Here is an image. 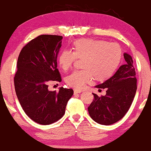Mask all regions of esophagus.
<instances>
[{"mask_svg": "<svg viewBox=\"0 0 151 151\" xmlns=\"http://www.w3.org/2000/svg\"><path fill=\"white\" fill-rule=\"evenodd\" d=\"M74 93H79L82 92V90H80V89H74Z\"/></svg>", "mask_w": 151, "mask_h": 151, "instance_id": "esophagus-1", "label": "esophagus"}]
</instances>
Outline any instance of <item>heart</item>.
Here are the masks:
<instances>
[{
	"label": "heart",
	"mask_w": 151,
	"mask_h": 151,
	"mask_svg": "<svg viewBox=\"0 0 151 151\" xmlns=\"http://www.w3.org/2000/svg\"><path fill=\"white\" fill-rule=\"evenodd\" d=\"M72 50H64L58 56V63L62 70H67L77 58L81 59L83 69L72 72L66 78L69 86L81 89L95 78L104 80L110 77L119 67L122 50L116 42L102 40L79 39L74 41Z\"/></svg>",
	"instance_id": "1"
}]
</instances>
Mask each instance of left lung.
I'll return each instance as SVG.
<instances>
[{
	"mask_svg": "<svg viewBox=\"0 0 151 151\" xmlns=\"http://www.w3.org/2000/svg\"><path fill=\"white\" fill-rule=\"evenodd\" d=\"M126 64L121 65L110 79L96 85L106 89L105 96L93 93L94 99L88 107L89 116L102 125H111L121 120L132 104L137 89L133 60L129 54H124Z\"/></svg>",
	"mask_w": 151,
	"mask_h": 151,
	"instance_id": "1",
	"label": "left lung"
}]
</instances>
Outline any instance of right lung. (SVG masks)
Here are the masks:
<instances>
[{
    "mask_svg": "<svg viewBox=\"0 0 151 151\" xmlns=\"http://www.w3.org/2000/svg\"><path fill=\"white\" fill-rule=\"evenodd\" d=\"M62 36L41 35L25 45L18 56L14 77L15 93L25 113L42 125L58 121L73 95L72 89L48 90L49 81L60 82L58 55Z\"/></svg>",
    "mask_w": 151,
    "mask_h": 151,
    "instance_id": "right-lung-1",
    "label": "right lung"
}]
</instances>
